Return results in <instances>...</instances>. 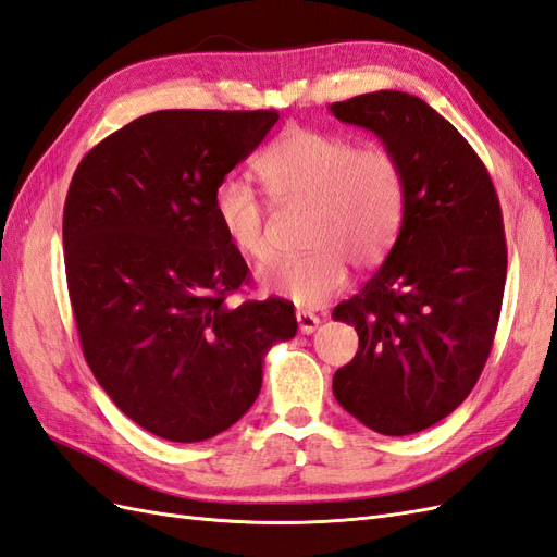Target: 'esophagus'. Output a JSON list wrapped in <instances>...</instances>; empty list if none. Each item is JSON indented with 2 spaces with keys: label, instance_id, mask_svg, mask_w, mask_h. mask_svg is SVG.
Returning <instances> with one entry per match:
<instances>
[{
  "label": "esophagus",
  "instance_id": "34e87169",
  "mask_svg": "<svg viewBox=\"0 0 557 557\" xmlns=\"http://www.w3.org/2000/svg\"><path fill=\"white\" fill-rule=\"evenodd\" d=\"M295 319H297V323H300V331H302L305 335L314 333V331L319 329V323H321L317 314H311V311H305V309H297V311H295Z\"/></svg>",
  "mask_w": 557,
  "mask_h": 557
}]
</instances>
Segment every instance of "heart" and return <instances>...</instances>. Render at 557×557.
Masks as SVG:
<instances>
[{"label": "heart", "instance_id": "b5f03b06", "mask_svg": "<svg viewBox=\"0 0 557 557\" xmlns=\"http://www.w3.org/2000/svg\"><path fill=\"white\" fill-rule=\"evenodd\" d=\"M255 174L274 202H309L305 255L274 257L257 269L264 293L317 307L343 288L347 262L375 267L404 216V170L387 148L361 146L341 132L290 127L255 160ZM212 212L226 240L250 260L267 255L264 206L250 186L224 180Z\"/></svg>", "mask_w": 557, "mask_h": 557}]
</instances>
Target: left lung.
<instances>
[{
  "label": "left lung",
  "instance_id": "obj_1",
  "mask_svg": "<svg viewBox=\"0 0 557 557\" xmlns=\"http://www.w3.org/2000/svg\"><path fill=\"white\" fill-rule=\"evenodd\" d=\"M331 113L371 129L406 184L383 267L333 309L359 335L333 395L366 428L413 435L456 411L490 359L508 269L504 216L484 162L423 99L383 89Z\"/></svg>",
  "mask_w": 557,
  "mask_h": 557
}]
</instances>
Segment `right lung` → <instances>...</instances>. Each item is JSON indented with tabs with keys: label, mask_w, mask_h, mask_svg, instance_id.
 Here are the masks:
<instances>
[{
	"label": "right lung",
	"mask_w": 557,
	"mask_h": 557,
	"mask_svg": "<svg viewBox=\"0 0 557 557\" xmlns=\"http://www.w3.org/2000/svg\"><path fill=\"white\" fill-rule=\"evenodd\" d=\"M276 111H158L79 162L63 208L67 293L85 359L117 409L156 437L202 442L262 387L269 347L297 333L288 300L228 307L250 269L212 194Z\"/></svg>",
	"instance_id": "1"
}]
</instances>
